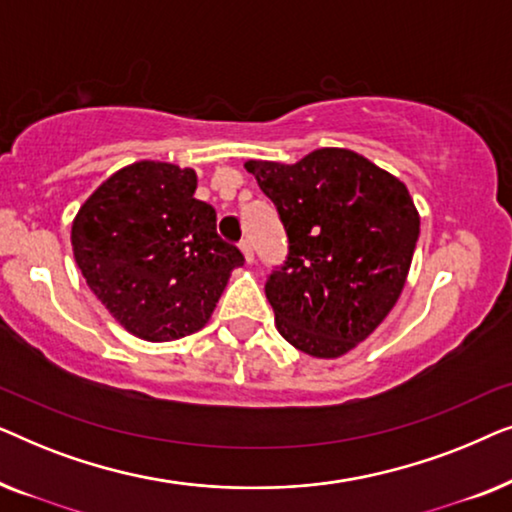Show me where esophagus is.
I'll use <instances>...</instances> for the list:
<instances>
[{
	"instance_id": "esophagus-1",
	"label": "esophagus",
	"mask_w": 512,
	"mask_h": 512,
	"mask_svg": "<svg viewBox=\"0 0 512 512\" xmlns=\"http://www.w3.org/2000/svg\"><path fill=\"white\" fill-rule=\"evenodd\" d=\"M240 249H242L244 258H247V263H254V247H251V242L249 240H242L240 242Z\"/></svg>"
}]
</instances>
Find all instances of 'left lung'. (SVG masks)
<instances>
[{
    "label": "left lung",
    "mask_w": 512,
    "mask_h": 512,
    "mask_svg": "<svg viewBox=\"0 0 512 512\" xmlns=\"http://www.w3.org/2000/svg\"><path fill=\"white\" fill-rule=\"evenodd\" d=\"M275 202L289 258L265 284L279 335L314 359L359 347L394 310L419 237L408 186L361 153L244 163Z\"/></svg>",
    "instance_id": "8db88e82"
}]
</instances>
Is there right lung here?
Returning <instances> with one entry per match:
<instances>
[{"mask_svg": "<svg viewBox=\"0 0 512 512\" xmlns=\"http://www.w3.org/2000/svg\"><path fill=\"white\" fill-rule=\"evenodd\" d=\"M195 188L193 167L137 160L104 179L72 221L74 258L90 291L142 340L200 331L244 263Z\"/></svg>", "mask_w": 512, "mask_h": 512, "instance_id": "add662e5", "label": "right lung"}]
</instances>
